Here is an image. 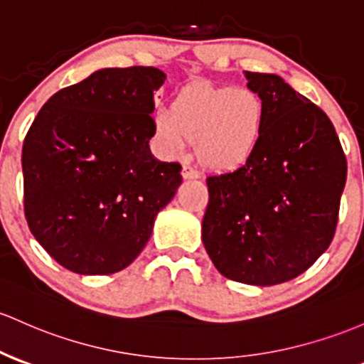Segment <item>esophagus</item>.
Returning <instances> with one entry per match:
<instances>
[{"label": "esophagus", "mask_w": 364, "mask_h": 364, "mask_svg": "<svg viewBox=\"0 0 364 364\" xmlns=\"http://www.w3.org/2000/svg\"><path fill=\"white\" fill-rule=\"evenodd\" d=\"M181 176L185 179H197L198 176H200V173H198L197 169H193V167H190V166H183V169H181Z\"/></svg>", "instance_id": "obj_1"}]
</instances>
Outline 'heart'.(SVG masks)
<instances>
[{"label": "heart", "mask_w": 364, "mask_h": 364, "mask_svg": "<svg viewBox=\"0 0 364 364\" xmlns=\"http://www.w3.org/2000/svg\"><path fill=\"white\" fill-rule=\"evenodd\" d=\"M264 102L250 87L190 85L154 117L159 146L183 154L197 141L198 161L214 171H228L249 161L264 131Z\"/></svg>", "instance_id": "1"}]
</instances>
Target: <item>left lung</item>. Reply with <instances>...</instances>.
<instances>
[{"label":"left lung","mask_w":364,"mask_h":364,"mask_svg":"<svg viewBox=\"0 0 364 364\" xmlns=\"http://www.w3.org/2000/svg\"><path fill=\"white\" fill-rule=\"evenodd\" d=\"M264 102L252 157L207 178L202 242L223 277L269 287L304 273L335 235L347 162L333 124L277 74L243 72Z\"/></svg>","instance_id":"1"}]
</instances>
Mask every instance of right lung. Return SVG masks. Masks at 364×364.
<instances>
[{
    "mask_svg": "<svg viewBox=\"0 0 364 364\" xmlns=\"http://www.w3.org/2000/svg\"><path fill=\"white\" fill-rule=\"evenodd\" d=\"M155 67H107L55 93L23 139V209L60 266L112 274L138 257L181 166L150 151Z\"/></svg>",
    "mask_w": 364,
    "mask_h": 364,
    "instance_id": "right-lung-1",
    "label": "right lung"
}]
</instances>
